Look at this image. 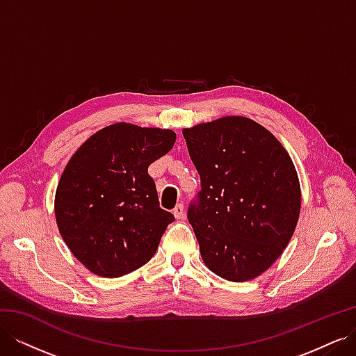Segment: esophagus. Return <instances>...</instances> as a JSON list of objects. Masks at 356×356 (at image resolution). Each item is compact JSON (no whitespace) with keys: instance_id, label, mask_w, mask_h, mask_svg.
<instances>
[{"instance_id":"esophagus-1","label":"esophagus","mask_w":356,"mask_h":356,"mask_svg":"<svg viewBox=\"0 0 356 356\" xmlns=\"http://www.w3.org/2000/svg\"><path fill=\"white\" fill-rule=\"evenodd\" d=\"M172 212H174V215H175V218H177V220H182V218H184V215H186L184 204H182V203H178L177 207L174 208V211H172Z\"/></svg>"}]
</instances>
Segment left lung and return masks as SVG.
<instances>
[{
    "label": "left lung",
    "instance_id": "8db88e82",
    "mask_svg": "<svg viewBox=\"0 0 356 356\" xmlns=\"http://www.w3.org/2000/svg\"><path fill=\"white\" fill-rule=\"evenodd\" d=\"M200 191L187 218L209 270L250 281L286 248L301 193L293 160L277 139L246 117H222L184 129Z\"/></svg>",
    "mask_w": 356,
    "mask_h": 356
}]
</instances>
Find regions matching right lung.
<instances>
[{
    "instance_id": "add662e5",
    "label": "right lung",
    "mask_w": 356,
    "mask_h": 356,
    "mask_svg": "<svg viewBox=\"0 0 356 356\" xmlns=\"http://www.w3.org/2000/svg\"><path fill=\"white\" fill-rule=\"evenodd\" d=\"M169 129L115 123L92 135L68 161L55 215L71 252L98 276L118 277L149 261L168 224L148 166L170 152Z\"/></svg>"
}]
</instances>
